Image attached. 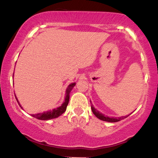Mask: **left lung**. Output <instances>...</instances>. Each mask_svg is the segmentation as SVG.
<instances>
[{"label": "left lung", "mask_w": 158, "mask_h": 158, "mask_svg": "<svg viewBox=\"0 0 158 158\" xmlns=\"http://www.w3.org/2000/svg\"><path fill=\"white\" fill-rule=\"evenodd\" d=\"M91 110H92V112H93L94 115H95L98 119H101V120H103V121H106V122H110V123L119 122V121H120L123 119L126 118V117H128V116L130 115L129 114V115L126 116V117H118V118H116L115 117V118H114V117H107V116H105L104 114L100 113V112L98 111L96 108H94V107L93 106H91Z\"/></svg>", "instance_id": "8db88e82"}]
</instances>
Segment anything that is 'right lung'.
Returning <instances> with one entry per match:
<instances>
[{
    "instance_id": "obj_1",
    "label": "right lung",
    "mask_w": 158,
    "mask_h": 158,
    "mask_svg": "<svg viewBox=\"0 0 158 158\" xmlns=\"http://www.w3.org/2000/svg\"><path fill=\"white\" fill-rule=\"evenodd\" d=\"M75 85H76V83H71V84L68 85V88H67V90H66V97H65L64 102H63V104L61 105L60 107H59V108H55V109H52L51 110H49V111L43 112V113L32 114L31 116H32V117H35V118L38 119H41V120H48V119L57 118L58 117H59V116L61 115V114H62L65 111V110H66L67 106H68V102H69V99H70V91H71V90L73 89V87L75 86ZM16 99H17V102H19L17 98H16ZM19 106H20V104H19Z\"/></svg>"
}]
</instances>
